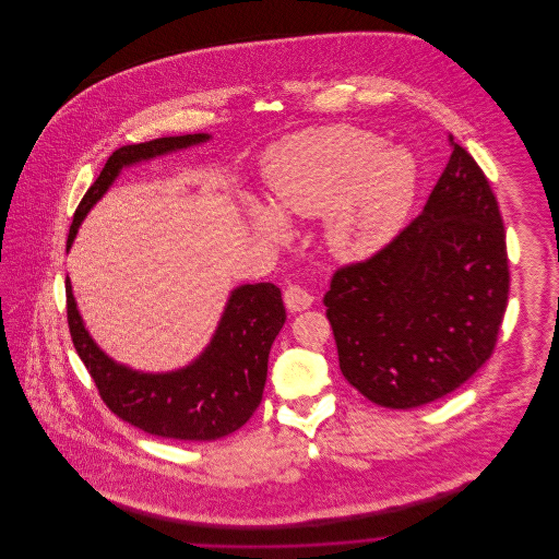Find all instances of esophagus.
Segmentation results:
<instances>
[{"label":"esophagus","instance_id":"esophagus-1","mask_svg":"<svg viewBox=\"0 0 559 559\" xmlns=\"http://www.w3.org/2000/svg\"><path fill=\"white\" fill-rule=\"evenodd\" d=\"M312 301H314V297L306 288H301L297 284L288 286L284 290V304H286V308L290 312H304V310H308L312 306Z\"/></svg>","mask_w":559,"mask_h":559}]
</instances>
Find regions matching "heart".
<instances>
[{"instance_id":"obj_1","label":"heart","mask_w":559,"mask_h":559,"mask_svg":"<svg viewBox=\"0 0 559 559\" xmlns=\"http://www.w3.org/2000/svg\"><path fill=\"white\" fill-rule=\"evenodd\" d=\"M275 204L247 198L253 228L271 239L288 235L284 213H324V239L342 260H361L390 240L411 211L417 165L408 151L350 124L299 131L264 157Z\"/></svg>"}]
</instances>
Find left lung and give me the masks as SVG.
<instances>
[{
  "mask_svg": "<svg viewBox=\"0 0 559 559\" xmlns=\"http://www.w3.org/2000/svg\"><path fill=\"white\" fill-rule=\"evenodd\" d=\"M424 211L324 295L344 379L388 408L443 399L490 357L508 306L506 233L492 189L450 135Z\"/></svg>",
  "mask_w": 559,
  "mask_h": 559,
  "instance_id": "left-lung-1",
  "label": "left lung"
}]
</instances>
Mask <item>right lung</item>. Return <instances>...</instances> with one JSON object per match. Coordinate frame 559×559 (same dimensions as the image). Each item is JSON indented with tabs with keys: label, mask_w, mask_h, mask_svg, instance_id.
<instances>
[{
	"label": "right lung",
	"mask_w": 559,
	"mask_h": 559,
	"mask_svg": "<svg viewBox=\"0 0 559 559\" xmlns=\"http://www.w3.org/2000/svg\"><path fill=\"white\" fill-rule=\"evenodd\" d=\"M209 140V133H193L118 148L83 195L67 249L73 247L90 209L124 167ZM67 310L73 344L111 413L148 435L178 441L222 439L253 415L266 383L271 344L286 322L282 290L275 284H242L230 293L209 346L191 364L171 372H140L118 364L94 342L81 319L69 277Z\"/></svg>",
	"instance_id": "add662e5"
}]
</instances>
